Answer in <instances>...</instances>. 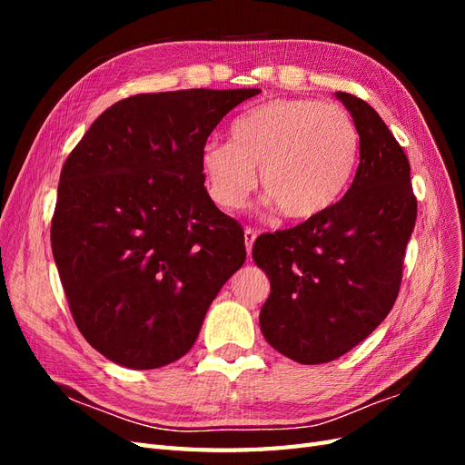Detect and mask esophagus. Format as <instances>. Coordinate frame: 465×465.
<instances>
[{
    "instance_id": "esophagus-1",
    "label": "esophagus",
    "mask_w": 465,
    "mask_h": 465,
    "mask_svg": "<svg viewBox=\"0 0 465 465\" xmlns=\"http://www.w3.org/2000/svg\"><path fill=\"white\" fill-rule=\"evenodd\" d=\"M254 241H256V231H254V229H250V227H246V229H244V242H246V252H248V256L252 254V246H254Z\"/></svg>"
}]
</instances>
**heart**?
Listing matches in <instances>:
<instances>
[{
	"label": "heart",
	"instance_id": "b5f03b06",
	"mask_svg": "<svg viewBox=\"0 0 465 465\" xmlns=\"http://www.w3.org/2000/svg\"><path fill=\"white\" fill-rule=\"evenodd\" d=\"M359 130L349 112L312 98H285L258 106L232 125V142L211 137L202 166L213 202L241 207L260 184L281 215L304 221L328 211L353 178Z\"/></svg>",
	"mask_w": 465,
	"mask_h": 465
}]
</instances>
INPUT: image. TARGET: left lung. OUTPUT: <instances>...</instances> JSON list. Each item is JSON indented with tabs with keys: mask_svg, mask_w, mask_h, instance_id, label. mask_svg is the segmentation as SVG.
<instances>
[{
	"mask_svg": "<svg viewBox=\"0 0 465 465\" xmlns=\"http://www.w3.org/2000/svg\"><path fill=\"white\" fill-rule=\"evenodd\" d=\"M337 96L361 137L353 184L322 215L262 234L252 248L272 281L262 333L301 364L345 355L388 316L417 219L410 161L398 139L362 98Z\"/></svg>",
	"mask_w": 465,
	"mask_h": 465,
	"instance_id": "obj_1",
	"label": "left lung"
}]
</instances>
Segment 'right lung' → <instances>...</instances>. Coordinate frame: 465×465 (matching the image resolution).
<instances>
[{
	"instance_id": "obj_1",
	"label": "right lung",
	"mask_w": 465,
	"mask_h": 465,
	"mask_svg": "<svg viewBox=\"0 0 465 465\" xmlns=\"http://www.w3.org/2000/svg\"><path fill=\"white\" fill-rule=\"evenodd\" d=\"M260 89L122 98L64 163L52 254L83 337L122 367L178 361L246 260L244 231L209 198L202 151Z\"/></svg>"
}]
</instances>
